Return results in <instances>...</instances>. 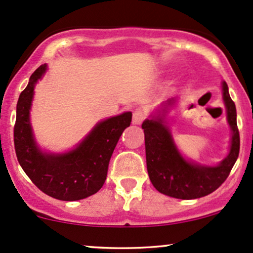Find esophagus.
<instances>
[{
  "label": "esophagus",
  "instance_id": "1",
  "mask_svg": "<svg viewBox=\"0 0 253 253\" xmlns=\"http://www.w3.org/2000/svg\"><path fill=\"white\" fill-rule=\"evenodd\" d=\"M145 113L141 109H136L134 113H133V119H132V123L134 125H140L143 121L145 120Z\"/></svg>",
  "mask_w": 253,
  "mask_h": 253
}]
</instances>
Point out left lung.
<instances>
[{"instance_id": "left-lung-1", "label": "left lung", "mask_w": 253, "mask_h": 253, "mask_svg": "<svg viewBox=\"0 0 253 253\" xmlns=\"http://www.w3.org/2000/svg\"><path fill=\"white\" fill-rule=\"evenodd\" d=\"M222 97L232 129V139L228 156L216 167H203L185 161L173 143L163 115L146 119L141 125L145 134L147 172L153 187L159 193L182 200L199 199L213 193L226 181L239 156L240 136L236 104L229 96L226 82L222 83ZM173 102L175 100L171 98L163 103V114Z\"/></svg>"}]
</instances>
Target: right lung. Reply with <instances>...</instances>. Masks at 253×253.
I'll use <instances>...</instances> for the list:
<instances>
[{
	"label": "right lung",
	"mask_w": 253,
	"mask_h": 253,
	"mask_svg": "<svg viewBox=\"0 0 253 253\" xmlns=\"http://www.w3.org/2000/svg\"><path fill=\"white\" fill-rule=\"evenodd\" d=\"M46 70V64L32 74L30 83L20 94L16 104L14 145L17 161L31 181L46 195L62 201H77L102 188L113 155L125 128L130 125L132 113L101 121L76 149L62 155L43 153L34 140L30 109L34 85Z\"/></svg>",
	"instance_id": "obj_1"
}]
</instances>
